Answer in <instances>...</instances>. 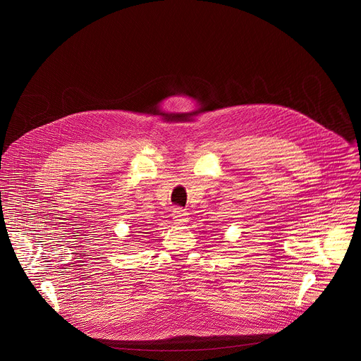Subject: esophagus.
<instances>
[{
	"label": "esophagus",
	"mask_w": 361,
	"mask_h": 361,
	"mask_svg": "<svg viewBox=\"0 0 361 361\" xmlns=\"http://www.w3.org/2000/svg\"><path fill=\"white\" fill-rule=\"evenodd\" d=\"M172 218H173V222L176 225H183L189 221L188 218V212L182 208H173V212H172Z\"/></svg>",
	"instance_id": "1"
}]
</instances>
